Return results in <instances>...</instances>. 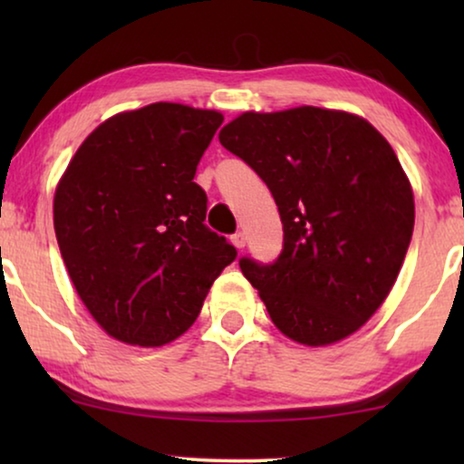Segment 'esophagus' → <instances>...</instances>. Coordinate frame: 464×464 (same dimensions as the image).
Segmentation results:
<instances>
[{"mask_svg": "<svg viewBox=\"0 0 464 464\" xmlns=\"http://www.w3.org/2000/svg\"><path fill=\"white\" fill-rule=\"evenodd\" d=\"M232 245L237 246V249H243V246L246 245V237H245V232H237V234H232Z\"/></svg>", "mask_w": 464, "mask_h": 464, "instance_id": "esophagus-1", "label": "esophagus"}]
</instances>
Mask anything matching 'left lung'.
<instances>
[{
    "mask_svg": "<svg viewBox=\"0 0 464 464\" xmlns=\"http://www.w3.org/2000/svg\"><path fill=\"white\" fill-rule=\"evenodd\" d=\"M219 143L281 213L276 262L240 259L272 323L304 346L353 335L389 297L414 230V192L391 143L365 118L313 105L240 113Z\"/></svg>",
    "mask_w": 464,
    "mask_h": 464,
    "instance_id": "left-lung-1",
    "label": "left lung"
}]
</instances>
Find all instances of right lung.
<instances>
[{"instance_id": "1", "label": "right lung", "mask_w": 464, "mask_h": 464, "mask_svg": "<svg viewBox=\"0 0 464 464\" xmlns=\"http://www.w3.org/2000/svg\"><path fill=\"white\" fill-rule=\"evenodd\" d=\"M224 116L181 103L120 111L84 139L54 192V232L75 291L113 340L186 334L237 249L208 230L196 167Z\"/></svg>"}]
</instances>
